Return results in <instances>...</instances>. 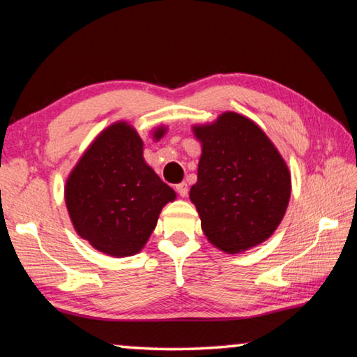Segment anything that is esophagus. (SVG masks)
Masks as SVG:
<instances>
[{"label": "esophagus", "mask_w": 357, "mask_h": 357, "mask_svg": "<svg viewBox=\"0 0 357 357\" xmlns=\"http://www.w3.org/2000/svg\"><path fill=\"white\" fill-rule=\"evenodd\" d=\"M176 192L179 193L181 197H185L187 192H189V189H187V184L185 183H181L176 185Z\"/></svg>", "instance_id": "1"}]
</instances>
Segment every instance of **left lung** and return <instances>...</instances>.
Instances as JSON below:
<instances>
[{"label":"left lung","mask_w":357,"mask_h":357,"mask_svg":"<svg viewBox=\"0 0 357 357\" xmlns=\"http://www.w3.org/2000/svg\"><path fill=\"white\" fill-rule=\"evenodd\" d=\"M193 135L202 157L189 197L208 241L227 253L264 243L280 225L291 195V174L274 143L234 112L193 126Z\"/></svg>","instance_id":"8db88e82"}]
</instances>
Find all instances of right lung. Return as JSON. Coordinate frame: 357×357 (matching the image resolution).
Masks as SVG:
<instances>
[{"mask_svg":"<svg viewBox=\"0 0 357 357\" xmlns=\"http://www.w3.org/2000/svg\"><path fill=\"white\" fill-rule=\"evenodd\" d=\"M160 126L154 140L165 135ZM176 193L143 159V140L124 121L108 126L84 151L64 187L77 234L114 258L140 252L162 208Z\"/></svg>","mask_w":357,"mask_h":357,"instance_id":"1","label":"right lung"}]
</instances>
